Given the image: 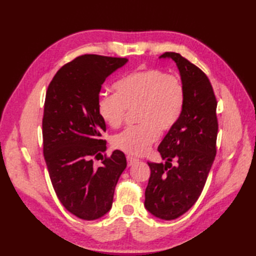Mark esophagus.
<instances>
[{"label": "esophagus", "mask_w": 256, "mask_h": 256, "mask_svg": "<svg viewBox=\"0 0 256 256\" xmlns=\"http://www.w3.org/2000/svg\"><path fill=\"white\" fill-rule=\"evenodd\" d=\"M126 160H128V166H132L133 164H135V162H138V158H136V157H133V156H126Z\"/></svg>", "instance_id": "obj_1"}]
</instances>
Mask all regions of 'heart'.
<instances>
[{
  "mask_svg": "<svg viewBox=\"0 0 256 256\" xmlns=\"http://www.w3.org/2000/svg\"><path fill=\"white\" fill-rule=\"evenodd\" d=\"M114 94L98 98L96 110L108 126H121L126 111H135L138 125L113 138V146L131 155L148 152L160 132L170 131L180 118L186 92L177 76L158 69H140L118 80Z\"/></svg>",
  "mask_w": 256,
  "mask_h": 256,
  "instance_id": "heart-1",
  "label": "heart"
}]
</instances>
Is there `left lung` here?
Masks as SVG:
<instances>
[{"label":"left lung","instance_id":"obj_1","mask_svg":"<svg viewBox=\"0 0 256 256\" xmlns=\"http://www.w3.org/2000/svg\"><path fill=\"white\" fill-rule=\"evenodd\" d=\"M160 58L176 62L186 99L178 122L157 148L166 162H148L150 176L144 206L156 218L174 220L198 200L214 164L218 134L216 99L206 74L180 54L165 52ZM172 160H176L175 166Z\"/></svg>","mask_w":256,"mask_h":256}]
</instances>
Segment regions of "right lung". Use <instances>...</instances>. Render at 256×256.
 <instances>
[{"instance_id":"obj_1","label":"right lung","mask_w":256,"mask_h":256,"mask_svg":"<svg viewBox=\"0 0 256 256\" xmlns=\"http://www.w3.org/2000/svg\"><path fill=\"white\" fill-rule=\"evenodd\" d=\"M126 58L79 56L58 70L48 86L42 118L44 157L59 201L70 214L96 220L110 211L126 158L121 150L102 156L106 122L96 110L101 86Z\"/></svg>"}]
</instances>
